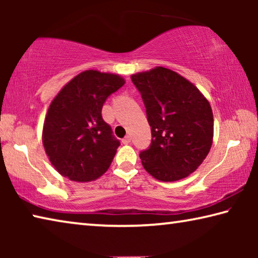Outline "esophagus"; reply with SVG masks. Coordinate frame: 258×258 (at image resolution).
<instances>
[{"label": "esophagus", "mask_w": 258, "mask_h": 258, "mask_svg": "<svg viewBox=\"0 0 258 258\" xmlns=\"http://www.w3.org/2000/svg\"><path fill=\"white\" fill-rule=\"evenodd\" d=\"M121 142H123L124 145H128V143L131 142V135H126V137L121 140Z\"/></svg>", "instance_id": "esophagus-1"}]
</instances>
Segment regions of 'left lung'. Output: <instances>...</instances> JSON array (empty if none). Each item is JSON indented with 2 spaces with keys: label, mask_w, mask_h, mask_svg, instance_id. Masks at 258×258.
<instances>
[{
  "label": "left lung",
  "mask_w": 258,
  "mask_h": 258,
  "mask_svg": "<svg viewBox=\"0 0 258 258\" xmlns=\"http://www.w3.org/2000/svg\"><path fill=\"white\" fill-rule=\"evenodd\" d=\"M151 126V143L140 152L146 171L163 182L195 172L213 143L211 104L192 83L164 67L131 77Z\"/></svg>",
  "instance_id": "8db88e82"
}]
</instances>
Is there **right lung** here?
I'll return each instance as SVG.
<instances>
[{"mask_svg": "<svg viewBox=\"0 0 258 258\" xmlns=\"http://www.w3.org/2000/svg\"><path fill=\"white\" fill-rule=\"evenodd\" d=\"M124 84L115 74L86 71L64 85L51 102L43 145L61 175L90 182L107 172L120 142L101 111L109 95Z\"/></svg>", "mask_w": 258, "mask_h": 258, "instance_id": "add662e5", "label": "right lung"}]
</instances>
